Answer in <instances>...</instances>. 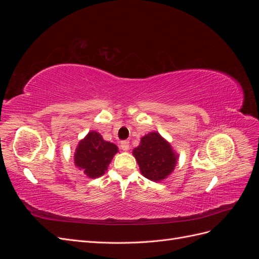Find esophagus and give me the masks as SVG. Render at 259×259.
<instances>
[{"mask_svg":"<svg viewBox=\"0 0 259 259\" xmlns=\"http://www.w3.org/2000/svg\"><path fill=\"white\" fill-rule=\"evenodd\" d=\"M121 149L124 151H127L130 149V143L127 142V140H123V142H121Z\"/></svg>","mask_w":259,"mask_h":259,"instance_id":"1","label":"esophagus"}]
</instances>
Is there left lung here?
I'll return each instance as SVG.
<instances>
[{
	"mask_svg": "<svg viewBox=\"0 0 259 259\" xmlns=\"http://www.w3.org/2000/svg\"><path fill=\"white\" fill-rule=\"evenodd\" d=\"M133 155L139 165L140 173L149 180L160 183L173 173L179 155L174 148L158 132H150L140 139Z\"/></svg>",
	"mask_w": 259,
	"mask_h": 259,
	"instance_id": "obj_1",
	"label": "left lung"
}]
</instances>
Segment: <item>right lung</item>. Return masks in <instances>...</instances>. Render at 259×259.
<instances>
[{
    "instance_id": "add662e5",
    "label": "right lung",
    "mask_w": 259,
    "mask_h": 259,
    "mask_svg": "<svg viewBox=\"0 0 259 259\" xmlns=\"http://www.w3.org/2000/svg\"><path fill=\"white\" fill-rule=\"evenodd\" d=\"M119 148L106 142L99 133L91 131L76 146L73 155L74 165L90 178L103 176Z\"/></svg>"
}]
</instances>
